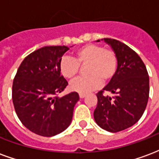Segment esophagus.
<instances>
[{
	"label": "esophagus",
	"mask_w": 159,
	"mask_h": 159,
	"mask_svg": "<svg viewBox=\"0 0 159 159\" xmlns=\"http://www.w3.org/2000/svg\"><path fill=\"white\" fill-rule=\"evenodd\" d=\"M85 96H86V94H85V93H79V97L81 98V99H83V98H84Z\"/></svg>",
	"instance_id": "obj_1"
}]
</instances>
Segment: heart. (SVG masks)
I'll list each match as a JSON object with an SVG mask.
<instances>
[{
	"instance_id": "b5f03b06",
	"label": "heart",
	"mask_w": 159,
	"mask_h": 159,
	"mask_svg": "<svg viewBox=\"0 0 159 159\" xmlns=\"http://www.w3.org/2000/svg\"><path fill=\"white\" fill-rule=\"evenodd\" d=\"M89 75L81 76L72 81L70 88L80 93H89L98 89L104 82H109L116 75L118 60L112 49L105 48L99 44H86L75 52V59L64 56L59 62L60 72L67 79H72L77 75L80 65H86Z\"/></svg>"
}]
</instances>
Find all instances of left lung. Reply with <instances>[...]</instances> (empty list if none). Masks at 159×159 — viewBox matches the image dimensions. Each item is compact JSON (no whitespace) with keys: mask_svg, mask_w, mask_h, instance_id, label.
<instances>
[{"mask_svg":"<svg viewBox=\"0 0 159 159\" xmlns=\"http://www.w3.org/2000/svg\"><path fill=\"white\" fill-rule=\"evenodd\" d=\"M102 40L116 52L118 65L113 78L96 94L93 117L100 128L115 133L133 126L143 115L149 98V76L142 59L129 46L115 39ZM104 91L114 96L105 97Z\"/></svg>","mask_w":159,"mask_h":159,"instance_id":"8db88e82","label":"left lung"}]
</instances>
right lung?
Wrapping results in <instances>:
<instances>
[{
	"label": "right lung",
	"mask_w": 159,
	"mask_h": 159,
	"mask_svg": "<svg viewBox=\"0 0 159 159\" xmlns=\"http://www.w3.org/2000/svg\"><path fill=\"white\" fill-rule=\"evenodd\" d=\"M67 50L66 46H48L34 51L23 60L13 80L12 97L17 116L28 129L42 136H53L66 129L79 100L76 92L57 96L68 85L59 70Z\"/></svg>",
	"instance_id": "obj_1"
}]
</instances>
